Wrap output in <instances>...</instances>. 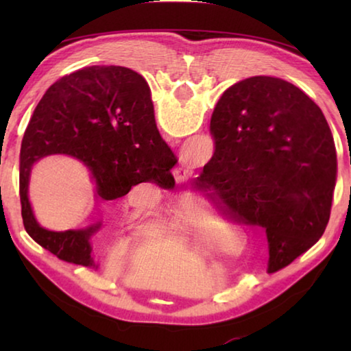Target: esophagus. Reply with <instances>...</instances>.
<instances>
[{"mask_svg":"<svg viewBox=\"0 0 351 351\" xmlns=\"http://www.w3.org/2000/svg\"><path fill=\"white\" fill-rule=\"evenodd\" d=\"M186 171H189V170H184V175H186Z\"/></svg>","mask_w":351,"mask_h":351,"instance_id":"1","label":"esophagus"}]
</instances>
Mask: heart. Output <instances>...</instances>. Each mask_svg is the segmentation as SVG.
<instances>
[{"instance_id": "obj_1", "label": "heart", "mask_w": 351, "mask_h": 351, "mask_svg": "<svg viewBox=\"0 0 351 351\" xmlns=\"http://www.w3.org/2000/svg\"><path fill=\"white\" fill-rule=\"evenodd\" d=\"M178 224L182 226V228L189 229L190 232H193V234H204L206 232L203 223L198 221V219L192 218V217L181 215L180 218H178Z\"/></svg>"}]
</instances>
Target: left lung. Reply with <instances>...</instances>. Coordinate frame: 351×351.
I'll return each instance as SVG.
<instances>
[{"instance_id": "8db88e82", "label": "left lung", "mask_w": 351, "mask_h": 351, "mask_svg": "<svg viewBox=\"0 0 351 351\" xmlns=\"http://www.w3.org/2000/svg\"><path fill=\"white\" fill-rule=\"evenodd\" d=\"M147 90L144 77H138ZM215 152L198 186L221 209L265 229L268 271L306 252L328 224L337 176L324 112L287 80L255 75L223 93L210 119Z\"/></svg>"}]
</instances>
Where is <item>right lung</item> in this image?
<instances>
[{
  "instance_id": "right-lung-1",
  "label": "right lung",
  "mask_w": 351,
  "mask_h": 351,
  "mask_svg": "<svg viewBox=\"0 0 351 351\" xmlns=\"http://www.w3.org/2000/svg\"><path fill=\"white\" fill-rule=\"evenodd\" d=\"M122 66H90L62 77L35 108L20 152V201L26 232L47 251L75 265L93 266L91 235L100 228L52 232L37 223L27 197L35 161L71 154L90 169L97 199L127 195L139 182L175 184V154L154 122L150 88ZM142 77V75H141Z\"/></svg>"
}]
</instances>
